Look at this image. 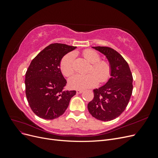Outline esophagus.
I'll return each mask as SVG.
<instances>
[{
  "label": "esophagus",
  "instance_id": "1",
  "mask_svg": "<svg viewBox=\"0 0 158 158\" xmlns=\"http://www.w3.org/2000/svg\"><path fill=\"white\" fill-rule=\"evenodd\" d=\"M83 92H84V91H83V90H82V89H78L77 91H76V94H82Z\"/></svg>",
  "mask_w": 158,
  "mask_h": 158
}]
</instances>
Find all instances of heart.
<instances>
[{
    "mask_svg": "<svg viewBox=\"0 0 158 158\" xmlns=\"http://www.w3.org/2000/svg\"><path fill=\"white\" fill-rule=\"evenodd\" d=\"M83 55L85 59L92 63V68L89 71L90 73L73 76L69 81L70 86L74 89H83L95 86L98 82L101 84L106 82L111 74V67L108 62L100 60L99 55L94 50H85ZM74 59L75 54L69 52L61 60L60 70L66 77H70L74 73Z\"/></svg>",
    "mask_w": 158,
    "mask_h": 158,
    "instance_id": "1",
    "label": "heart"
}]
</instances>
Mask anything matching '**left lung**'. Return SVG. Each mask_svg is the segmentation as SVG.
Returning <instances> with one entry per match:
<instances>
[{
  "label": "left lung",
  "instance_id": "1",
  "mask_svg": "<svg viewBox=\"0 0 158 158\" xmlns=\"http://www.w3.org/2000/svg\"><path fill=\"white\" fill-rule=\"evenodd\" d=\"M106 55L111 67V78L98 89L88 104L89 113L98 120L109 121L125 111L132 93V75L127 62L117 51L108 47H92Z\"/></svg>",
  "mask_w": 158,
  "mask_h": 158
}]
</instances>
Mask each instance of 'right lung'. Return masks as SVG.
Masks as SVG:
<instances>
[{
    "mask_svg": "<svg viewBox=\"0 0 158 158\" xmlns=\"http://www.w3.org/2000/svg\"><path fill=\"white\" fill-rule=\"evenodd\" d=\"M76 47L52 44L33 59L26 73V95L37 116L52 120L59 117L67 109L75 90H64L66 80L60 71L62 58Z\"/></svg>",
    "mask_w": 158,
    "mask_h": 158,
    "instance_id": "1",
    "label": "right lung"
}]
</instances>
